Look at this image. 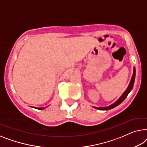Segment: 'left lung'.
Returning <instances> with one entry per match:
<instances>
[{
    "mask_svg": "<svg viewBox=\"0 0 147 147\" xmlns=\"http://www.w3.org/2000/svg\"><path fill=\"white\" fill-rule=\"evenodd\" d=\"M135 74H136V71H135V68L134 67V70H133V76H132L131 78V82H130L129 83V85L128 86L127 89L125 90V92H124L123 94V95L120 97L119 100L117 101H116L115 103H113V105H110V106L109 107H94L95 109H98V110H102V111H107V110H110V109H112L113 108H115L118 105L121 104V103L123 102V101L125 100V99L127 98V96H128V94L131 91V90L133 89V85H134V82H135Z\"/></svg>",
    "mask_w": 147,
    "mask_h": 147,
    "instance_id": "1",
    "label": "left lung"
}]
</instances>
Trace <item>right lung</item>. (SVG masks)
<instances>
[{
    "label": "right lung",
    "mask_w": 147,
    "mask_h": 147,
    "mask_svg": "<svg viewBox=\"0 0 147 147\" xmlns=\"http://www.w3.org/2000/svg\"><path fill=\"white\" fill-rule=\"evenodd\" d=\"M37 109H39V110H42V109H44L45 108H36Z\"/></svg>",
    "instance_id": "add662e5"
}]
</instances>
